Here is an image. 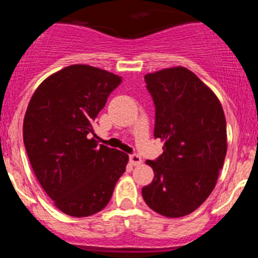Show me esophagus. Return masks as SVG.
I'll return each mask as SVG.
<instances>
[{
	"mask_svg": "<svg viewBox=\"0 0 258 258\" xmlns=\"http://www.w3.org/2000/svg\"><path fill=\"white\" fill-rule=\"evenodd\" d=\"M129 161H131L133 165H140V164L142 163V159H141L140 155L132 154V155H129Z\"/></svg>",
	"mask_w": 258,
	"mask_h": 258,
	"instance_id": "obj_1",
	"label": "esophagus"
}]
</instances>
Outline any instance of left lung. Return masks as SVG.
<instances>
[{"label":"left lung","mask_w":258,"mask_h":258,"mask_svg":"<svg viewBox=\"0 0 258 258\" xmlns=\"http://www.w3.org/2000/svg\"><path fill=\"white\" fill-rule=\"evenodd\" d=\"M155 106L154 137L163 154L147 160L155 177L142 188L146 204L165 217H183L213 191L227 150L226 118L218 98L183 67L145 76Z\"/></svg>","instance_id":"8db88e82"}]
</instances>
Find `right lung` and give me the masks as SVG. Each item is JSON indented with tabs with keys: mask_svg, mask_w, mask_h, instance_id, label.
<instances>
[{
	"mask_svg": "<svg viewBox=\"0 0 258 258\" xmlns=\"http://www.w3.org/2000/svg\"><path fill=\"white\" fill-rule=\"evenodd\" d=\"M121 81L92 66H68L47 77L29 101L23 124L27 155L45 192L68 216L102 211L125 172V152L88 138Z\"/></svg>",
	"mask_w": 258,
	"mask_h": 258,
	"instance_id": "add662e5",
	"label": "right lung"
}]
</instances>
